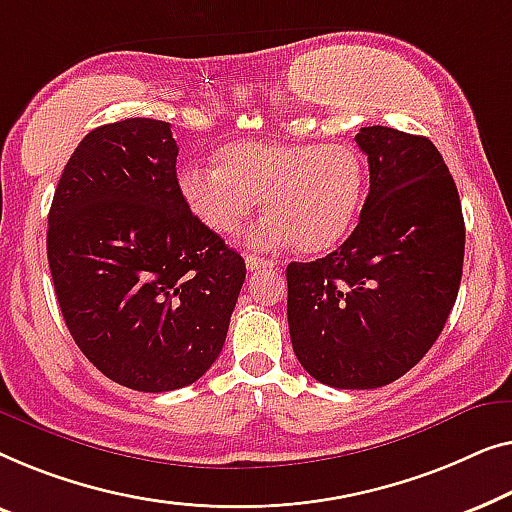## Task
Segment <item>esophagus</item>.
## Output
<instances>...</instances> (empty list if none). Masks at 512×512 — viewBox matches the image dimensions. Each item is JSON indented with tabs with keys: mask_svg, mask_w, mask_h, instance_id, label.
Wrapping results in <instances>:
<instances>
[{
	"mask_svg": "<svg viewBox=\"0 0 512 512\" xmlns=\"http://www.w3.org/2000/svg\"><path fill=\"white\" fill-rule=\"evenodd\" d=\"M246 266H248V271H259V269H271V266H276V262H273V259L248 255L246 257Z\"/></svg>",
	"mask_w": 512,
	"mask_h": 512,
	"instance_id": "34e87169",
	"label": "esophagus"
}]
</instances>
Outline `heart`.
Here are the masks:
<instances>
[{"label":"heart","instance_id":"b5f03b06","mask_svg":"<svg viewBox=\"0 0 512 512\" xmlns=\"http://www.w3.org/2000/svg\"><path fill=\"white\" fill-rule=\"evenodd\" d=\"M215 164H190L178 176L197 220L234 236L264 197L271 218L253 241L264 248L294 243L306 255L327 253L350 234L369 181L364 155L348 143L234 141L215 153Z\"/></svg>","mask_w":512,"mask_h":512}]
</instances>
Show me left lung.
I'll list each match as a JSON object with an SVG mask.
<instances>
[{
	"label": "left lung",
	"mask_w": 512,
	"mask_h": 512,
	"mask_svg": "<svg viewBox=\"0 0 512 512\" xmlns=\"http://www.w3.org/2000/svg\"><path fill=\"white\" fill-rule=\"evenodd\" d=\"M371 187L343 246L287 266L294 355L338 390L390 385L427 355L464 266L457 185L427 136L362 127Z\"/></svg>",
	"instance_id": "left-lung-1"
}]
</instances>
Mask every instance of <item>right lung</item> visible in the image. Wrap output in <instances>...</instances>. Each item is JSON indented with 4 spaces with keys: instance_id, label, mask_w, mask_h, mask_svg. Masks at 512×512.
I'll list each match as a JSON object with an SVG mask.
<instances>
[{
    "instance_id": "obj_1",
    "label": "right lung",
    "mask_w": 512,
    "mask_h": 512,
    "mask_svg": "<svg viewBox=\"0 0 512 512\" xmlns=\"http://www.w3.org/2000/svg\"><path fill=\"white\" fill-rule=\"evenodd\" d=\"M171 125L127 118L78 143L48 213V266L85 357L136 392L192 385L218 359L246 262L178 190Z\"/></svg>"
}]
</instances>
